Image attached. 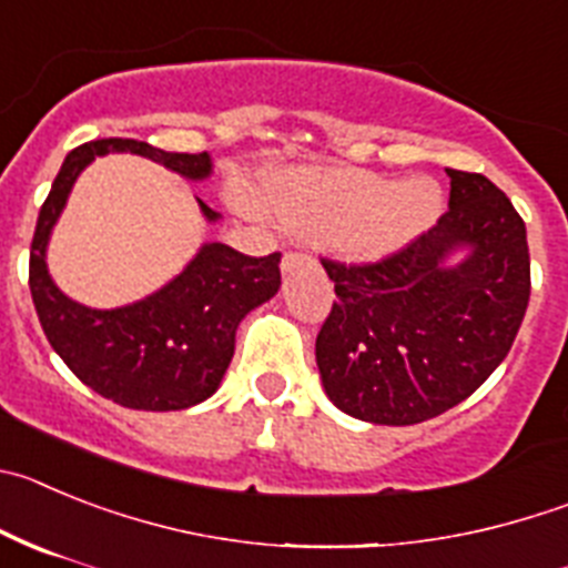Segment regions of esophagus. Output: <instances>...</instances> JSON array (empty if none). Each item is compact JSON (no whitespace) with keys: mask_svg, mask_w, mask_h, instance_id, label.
Wrapping results in <instances>:
<instances>
[{"mask_svg":"<svg viewBox=\"0 0 568 568\" xmlns=\"http://www.w3.org/2000/svg\"><path fill=\"white\" fill-rule=\"evenodd\" d=\"M301 267H315V256H312V253H301V250L284 253V258H281V270H284V273H293V270Z\"/></svg>","mask_w":568,"mask_h":568,"instance_id":"obj_1","label":"esophagus"}]
</instances>
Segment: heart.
<instances>
[{
    "instance_id": "1",
    "label": "heart",
    "mask_w": 568,
    "mask_h": 568,
    "mask_svg": "<svg viewBox=\"0 0 568 568\" xmlns=\"http://www.w3.org/2000/svg\"><path fill=\"white\" fill-rule=\"evenodd\" d=\"M242 207H264L298 233L329 236V244L348 258H383L416 239L442 207V194L430 180L392 185L361 169H293L264 185L262 200L239 194Z\"/></svg>"
}]
</instances>
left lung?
<instances>
[{
    "label": "left lung",
    "instance_id": "obj_1",
    "mask_svg": "<svg viewBox=\"0 0 568 568\" xmlns=\"http://www.w3.org/2000/svg\"><path fill=\"white\" fill-rule=\"evenodd\" d=\"M430 231L379 262L321 258L335 304L315 341L332 403L374 425H416L470 397L507 357L529 304L527 227L485 174L447 169ZM456 246L465 263L440 264Z\"/></svg>",
    "mask_w": 568,
    "mask_h": 568
}]
</instances>
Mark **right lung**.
<instances>
[{
  "label": "right lung",
  "mask_w": 568,
  "mask_h": 568,
  "mask_svg": "<svg viewBox=\"0 0 568 568\" xmlns=\"http://www.w3.org/2000/svg\"><path fill=\"white\" fill-rule=\"evenodd\" d=\"M109 152L140 154L189 180L211 174L207 152H163L126 138L90 140L72 149L41 205L30 244L36 315L61 361L101 397L134 410L191 408L220 388L244 315L278 293L281 253L256 258L211 242L171 284L138 304L121 310L75 304L47 273V239L75 176ZM200 207L207 222L220 220V213L202 200Z\"/></svg>",
  "instance_id": "add662e5"
}]
</instances>
